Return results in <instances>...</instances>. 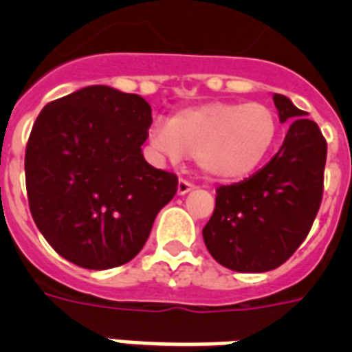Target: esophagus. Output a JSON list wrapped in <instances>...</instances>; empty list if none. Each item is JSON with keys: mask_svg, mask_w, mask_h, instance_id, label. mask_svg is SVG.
<instances>
[{"mask_svg": "<svg viewBox=\"0 0 352 352\" xmlns=\"http://www.w3.org/2000/svg\"><path fill=\"white\" fill-rule=\"evenodd\" d=\"M193 188H195V184L188 181V179H179V184H177V193H179V195H184V193H188L190 190H193Z\"/></svg>", "mask_w": 352, "mask_h": 352, "instance_id": "1", "label": "esophagus"}]
</instances>
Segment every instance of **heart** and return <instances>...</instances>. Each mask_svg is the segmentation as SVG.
Masks as SVG:
<instances>
[{"instance_id":"obj_1","label":"heart","mask_w":352,"mask_h":352,"mask_svg":"<svg viewBox=\"0 0 352 352\" xmlns=\"http://www.w3.org/2000/svg\"><path fill=\"white\" fill-rule=\"evenodd\" d=\"M279 137L276 109L261 102H212L155 120L149 142L171 162L188 155L212 179L235 181L265 162Z\"/></svg>"}]
</instances>
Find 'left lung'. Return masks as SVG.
<instances>
[{
    "instance_id": "1",
    "label": "left lung",
    "mask_w": 352,
    "mask_h": 352,
    "mask_svg": "<svg viewBox=\"0 0 352 352\" xmlns=\"http://www.w3.org/2000/svg\"><path fill=\"white\" fill-rule=\"evenodd\" d=\"M279 120L290 122L281 148L245 181L215 190L214 214L203 228L215 261L235 272H268L305 241L323 197L327 140L283 95H274Z\"/></svg>"
}]
</instances>
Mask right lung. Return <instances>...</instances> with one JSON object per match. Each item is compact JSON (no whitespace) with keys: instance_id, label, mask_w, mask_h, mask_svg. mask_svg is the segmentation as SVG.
Returning a JSON list of instances; mask_svg holds the SVG:
<instances>
[{"instance_id":"obj_1","label":"right lung","mask_w":352,"mask_h":352,"mask_svg":"<svg viewBox=\"0 0 352 352\" xmlns=\"http://www.w3.org/2000/svg\"><path fill=\"white\" fill-rule=\"evenodd\" d=\"M151 107L142 96L89 85L49 102L25 149L38 230L67 261L106 270L131 261L177 193L175 173L144 160Z\"/></svg>"}]
</instances>
